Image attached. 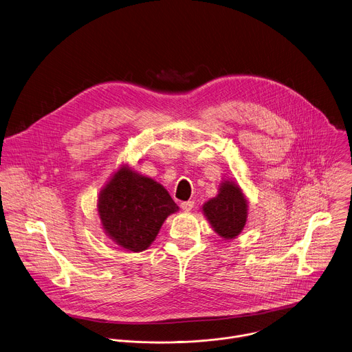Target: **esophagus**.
Instances as JSON below:
<instances>
[{
    "label": "esophagus",
    "instance_id": "esophagus-1",
    "mask_svg": "<svg viewBox=\"0 0 352 352\" xmlns=\"http://www.w3.org/2000/svg\"><path fill=\"white\" fill-rule=\"evenodd\" d=\"M193 204H195V201H193V200L182 201V203H181V208H182L184 211H190V210L193 208Z\"/></svg>",
    "mask_w": 352,
    "mask_h": 352
}]
</instances>
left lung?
I'll return each instance as SVG.
<instances>
[{
    "instance_id": "8db88e82",
    "label": "left lung",
    "mask_w": 352,
    "mask_h": 352,
    "mask_svg": "<svg viewBox=\"0 0 352 352\" xmlns=\"http://www.w3.org/2000/svg\"><path fill=\"white\" fill-rule=\"evenodd\" d=\"M204 215L223 239L236 238L248 219V200L235 184L223 181L218 195L203 206Z\"/></svg>"
}]
</instances>
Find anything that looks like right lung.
<instances>
[{
	"label": "right lung",
	"mask_w": 352,
	"mask_h": 352,
	"mask_svg": "<svg viewBox=\"0 0 352 352\" xmlns=\"http://www.w3.org/2000/svg\"><path fill=\"white\" fill-rule=\"evenodd\" d=\"M175 211L178 206L160 184L124 166L106 184L98 200L106 235L135 253L152 245L164 219Z\"/></svg>",
	"instance_id": "add662e5"
}]
</instances>
